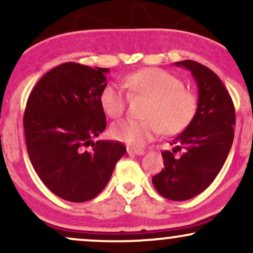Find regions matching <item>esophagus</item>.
Here are the masks:
<instances>
[{
    "mask_svg": "<svg viewBox=\"0 0 253 253\" xmlns=\"http://www.w3.org/2000/svg\"><path fill=\"white\" fill-rule=\"evenodd\" d=\"M127 153H128V155L143 156V155H145V151L140 150V149H133V147H127Z\"/></svg>",
    "mask_w": 253,
    "mask_h": 253,
    "instance_id": "esophagus-1",
    "label": "esophagus"
}]
</instances>
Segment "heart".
I'll list each match as a JSON object with an SVG mask.
<instances>
[{
	"label": "heart",
	"mask_w": 253,
	"mask_h": 253,
	"mask_svg": "<svg viewBox=\"0 0 253 253\" xmlns=\"http://www.w3.org/2000/svg\"><path fill=\"white\" fill-rule=\"evenodd\" d=\"M124 86L133 95L149 98L144 120H124L110 127L115 140L129 146L141 147L162 132L175 135L189 126L197 112V97L184 88L178 77L156 68H146L125 77ZM124 86L108 83L100 94V104L110 118H119L126 109L127 96Z\"/></svg>",
	"instance_id": "heart-1"
}]
</instances>
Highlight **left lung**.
<instances>
[{"label":"left lung","mask_w":253,"mask_h":253,"mask_svg":"<svg viewBox=\"0 0 253 253\" xmlns=\"http://www.w3.org/2000/svg\"><path fill=\"white\" fill-rule=\"evenodd\" d=\"M191 72L199 90L197 112L189 126L162 152L164 169L152 177L156 190L172 201H185L202 193L225 164L234 138L236 112L216 74L194 60L175 63ZM182 150L179 157L174 156Z\"/></svg>","instance_id":"8db88e82"}]
</instances>
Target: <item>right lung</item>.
I'll return each instance as SVG.
<instances>
[{"mask_svg":"<svg viewBox=\"0 0 253 253\" xmlns=\"http://www.w3.org/2000/svg\"><path fill=\"white\" fill-rule=\"evenodd\" d=\"M108 72L64 63L40 78L26 104L24 128L31 163L43 184L66 201L85 202L97 196L126 152L119 141L92 140L106 129L100 94Z\"/></svg>","mask_w":253,"mask_h":253,"instance_id":"1","label":"right lung"}]
</instances>
